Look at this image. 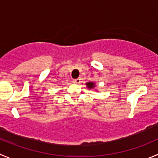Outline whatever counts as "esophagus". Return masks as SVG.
<instances>
[{
  "instance_id": "esophagus-1",
  "label": "esophagus",
  "mask_w": 158,
  "mask_h": 158,
  "mask_svg": "<svg viewBox=\"0 0 158 158\" xmlns=\"http://www.w3.org/2000/svg\"><path fill=\"white\" fill-rule=\"evenodd\" d=\"M73 83H75V84H79L81 82V79H79H79H73Z\"/></svg>"
}]
</instances>
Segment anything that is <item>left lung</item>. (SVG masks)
<instances>
[{"label": "left lung", "mask_w": 158, "mask_h": 158, "mask_svg": "<svg viewBox=\"0 0 158 158\" xmlns=\"http://www.w3.org/2000/svg\"><path fill=\"white\" fill-rule=\"evenodd\" d=\"M85 85H86L87 88L89 89H92L95 88V82H86V83H85Z\"/></svg>", "instance_id": "1"}]
</instances>
